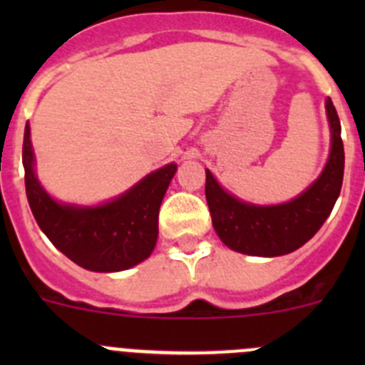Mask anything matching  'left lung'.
Instances as JSON below:
<instances>
[{
  "mask_svg": "<svg viewBox=\"0 0 365 365\" xmlns=\"http://www.w3.org/2000/svg\"><path fill=\"white\" fill-rule=\"evenodd\" d=\"M331 125V153L324 172L299 197L276 206H254L232 197L206 170V202L212 225L221 241L235 252L248 256H283L307 243L329 217L344 180V143L340 118L327 98Z\"/></svg>",
  "mask_w": 365,
  "mask_h": 365,
  "instance_id": "left-lung-1",
  "label": "left lung"
}]
</instances>
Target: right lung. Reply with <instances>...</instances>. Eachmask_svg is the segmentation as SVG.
<instances>
[{
  "mask_svg": "<svg viewBox=\"0 0 365 365\" xmlns=\"http://www.w3.org/2000/svg\"><path fill=\"white\" fill-rule=\"evenodd\" d=\"M31 128L25 125L24 166L29 206L51 243L76 265L95 272H117L153 252L159 234V208L175 164L144 177L130 192L96 208L60 205L34 175Z\"/></svg>",
  "mask_w": 365,
  "mask_h": 365,
  "instance_id": "add662e5",
  "label": "right lung"
}]
</instances>
